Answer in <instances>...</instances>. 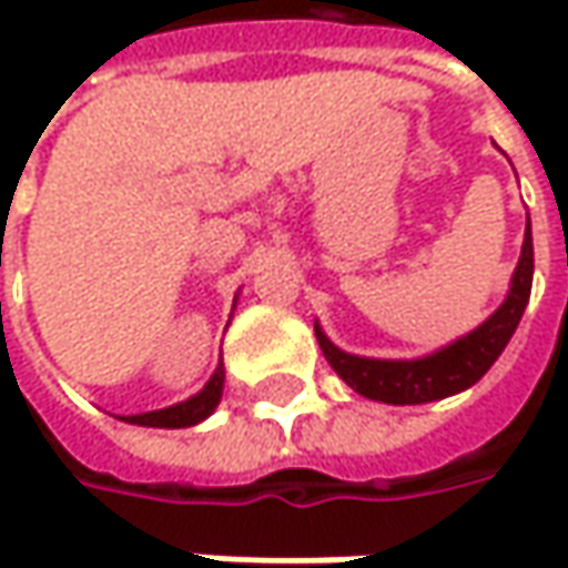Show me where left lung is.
Masks as SVG:
<instances>
[{"label": "left lung", "mask_w": 568, "mask_h": 568, "mask_svg": "<svg viewBox=\"0 0 568 568\" xmlns=\"http://www.w3.org/2000/svg\"><path fill=\"white\" fill-rule=\"evenodd\" d=\"M531 277H535V246H531V221H528L509 294L503 300V306L484 325L468 332L465 338L452 341L446 347H439L426 357H414V361H376V357H357V354H347V351L335 347L316 322L318 347L341 379L369 402H439V398L470 388L506 351V344L515 335L521 313L528 306Z\"/></svg>", "instance_id": "left-lung-1"}]
</instances>
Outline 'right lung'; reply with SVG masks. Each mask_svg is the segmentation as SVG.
Masks as SVG:
<instances>
[{
  "label": "right lung",
  "instance_id": "add662e5",
  "mask_svg": "<svg viewBox=\"0 0 568 568\" xmlns=\"http://www.w3.org/2000/svg\"><path fill=\"white\" fill-rule=\"evenodd\" d=\"M224 395V363H217L214 376L205 382V388L199 395H192L186 402L170 404L164 410H148V414H132V417H122L125 424L135 426H161V429H183V426L202 424L205 417L214 414V407L221 404Z\"/></svg>",
  "mask_w": 568,
  "mask_h": 568
}]
</instances>
